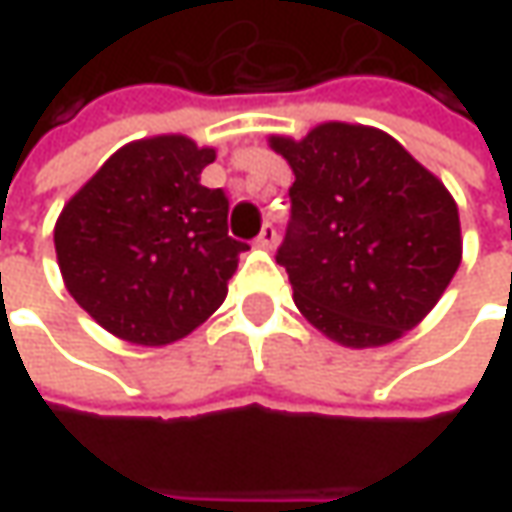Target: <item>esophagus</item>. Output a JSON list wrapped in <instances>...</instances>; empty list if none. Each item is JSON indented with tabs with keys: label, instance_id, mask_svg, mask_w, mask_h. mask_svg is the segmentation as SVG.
<instances>
[{
	"label": "esophagus",
	"instance_id": "34e87169",
	"mask_svg": "<svg viewBox=\"0 0 512 512\" xmlns=\"http://www.w3.org/2000/svg\"><path fill=\"white\" fill-rule=\"evenodd\" d=\"M276 242H279V230H276V225H270V222H267V225L262 227V233L256 236V245L276 247Z\"/></svg>",
	"mask_w": 512,
	"mask_h": 512
}]
</instances>
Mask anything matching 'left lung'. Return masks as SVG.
Here are the masks:
<instances>
[{
    "mask_svg": "<svg viewBox=\"0 0 512 512\" xmlns=\"http://www.w3.org/2000/svg\"><path fill=\"white\" fill-rule=\"evenodd\" d=\"M270 145L296 173L276 250L296 307L347 347H379L416 327L462 262L447 187L382 130L327 122Z\"/></svg>",
    "mask_w": 512,
    "mask_h": 512,
    "instance_id": "obj_1",
    "label": "left lung"
}]
</instances>
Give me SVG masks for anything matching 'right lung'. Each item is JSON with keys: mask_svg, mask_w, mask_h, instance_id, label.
Here are the masks:
<instances>
[{"mask_svg": "<svg viewBox=\"0 0 512 512\" xmlns=\"http://www.w3.org/2000/svg\"><path fill=\"white\" fill-rule=\"evenodd\" d=\"M213 159L187 136L133 142L62 210L53 242L65 285L113 336L170 344L225 302L247 245L227 236L225 190L202 185Z\"/></svg>", "mask_w": 512, "mask_h": 512, "instance_id": "1", "label": "right lung"}]
</instances>
